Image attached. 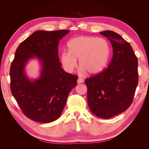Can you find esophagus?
Wrapping results in <instances>:
<instances>
[{
  "instance_id": "1",
  "label": "esophagus",
  "mask_w": 149,
  "mask_h": 149,
  "mask_svg": "<svg viewBox=\"0 0 149 149\" xmlns=\"http://www.w3.org/2000/svg\"><path fill=\"white\" fill-rule=\"evenodd\" d=\"M77 82H78V84H80V83H83V79L82 78L79 77V78H78V79Z\"/></svg>"
}]
</instances>
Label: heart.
<instances>
[{
    "instance_id": "1",
    "label": "heart",
    "mask_w": 149,
    "mask_h": 149,
    "mask_svg": "<svg viewBox=\"0 0 149 149\" xmlns=\"http://www.w3.org/2000/svg\"><path fill=\"white\" fill-rule=\"evenodd\" d=\"M67 47L68 52H62L60 59L68 73H72L76 68L78 59L81 70L90 74L100 73L107 63L110 48L104 39L78 36L70 40Z\"/></svg>"
}]
</instances>
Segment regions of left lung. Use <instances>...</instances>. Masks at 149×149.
<instances>
[{
	"label": "left lung",
	"instance_id": "left-lung-1",
	"mask_svg": "<svg viewBox=\"0 0 149 149\" xmlns=\"http://www.w3.org/2000/svg\"><path fill=\"white\" fill-rule=\"evenodd\" d=\"M109 39L113 56L107 68L85 79L88 103L92 113L109 119L132 104L138 84V60L130 45L113 31H101Z\"/></svg>",
	"mask_w": 149,
	"mask_h": 149
}]
</instances>
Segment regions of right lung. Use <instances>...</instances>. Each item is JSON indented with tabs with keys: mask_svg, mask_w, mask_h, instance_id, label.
Returning <instances> with one entry per match:
<instances>
[{
	"mask_svg": "<svg viewBox=\"0 0 149 149\" xmlns=\"http://www.w3.org/2000/svg\"><path fill=\"white\" fill-rule=\"evenodd\" d=\"M69 30L36 31L16 49L10 69V89L23 113L34 121L49 123L58 119L78 76L65 72L58 57L60 40ZM36 57L42 66L39 78L30 80L24 67Z\"/></svg>",
	"mask_w": 149,
	"mask_h": 149,
	"instance_id": "obj_1",
	"label": "right lung"
}]
</instances>
